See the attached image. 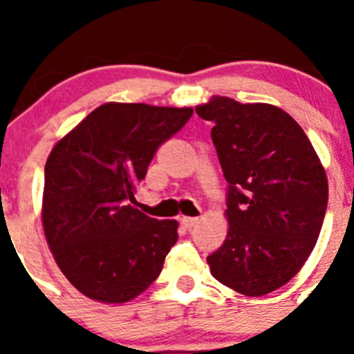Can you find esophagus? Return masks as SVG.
<instances>
[{
  "instance_id": "esophagus-1",
  "label": "esophagus",
  "mask_w": 354,
  "mask_h": 354,
  "mask_svg": "<svg viewBox=\"0 0 354 354\" xmlns=\"http://www.w3.org/2000/svg\"><path fill=\"white\" fill-rule=\"evenodd\" d=\"M198 223V218H180V225L184 228H192Z\"/></svg>"
}]
</instances>
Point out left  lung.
Instances as JSON below:
<instances>
[{"label":"left lung","instance_id":"left-lung-1","mask_svg":"<svg viewBox=\"0 0 354 354\" xmlns=\"http://www.w3.org/2000/svg\"><path fill=\"white\" fill-rule=\"evenodd\" d=\"M227 179L228 234L207 257L212 277L264 296L301 270L328 205L324 168L305 131L283 109L214 97L196 108Z\"/></svg>","mask_w":354,"mask_h":354}]
</instances>
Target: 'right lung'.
I'll return each mask as SVG.
<instances>
[{"label":"right lung","mask_w":354,"mask_h":354,"mask_svg":"<svg viewBox=\"0 0 354 354\" xmlns=\"http://www.w3.org/2000/svg\"><path fill=\"white\" fill-rule=\"evenodd\" d=\"M192 115V108L108 102L51 150L44 232L62 273L84 296L129 301L161 273L177 221L149 218L131 204L156 150Z\"/></svg>","instance_id":"1"}]
</instances>
